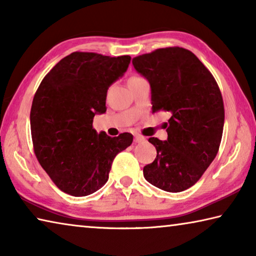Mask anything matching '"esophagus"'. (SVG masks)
Here are the masks:
<instances>
[{
	"label": "esophagus",
	"instance_id": "34e87169",
	"mask_svg": "<svg viewBox=\"0 0 256 256\" xmlns=\"http://www.w3.org/2000/svg\"><path fill=\"white\" fill-rule=\"evenodd\" d=\"M144 141H146L144 136H134V142H136V144H142V142H144Z\"/></svg>",
	"mask_w": 256,
	"mask_h": 256
}]
</instances>
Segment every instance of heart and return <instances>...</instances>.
Instances as JSON below:
<instances>
[{"label":"heart","instance_id":"heart-1","mask_svg":"<svg viewBox=\"0 0 256 256\" xmlns=\"http://www.w3.org/2000/svg\"><path fill=\"white\" fill-rule=\"evenodd\" d=\"M138 78H140V76H132L131 78H130V79H128V81H132V80H136V79H138Z\"/></svg>","mask_w":256,"mask_h":256}]
</instances>
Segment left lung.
Here are the masks:
<instances>
[{"label": "left lung", "instance_id": "1", "mask_svg": "<svg viewBox=\"0 0 256 256\" xmlns=\"http://www.w3.org/2000/svg\"><path fill=\"white\" fill-rule=\"evenodd\" d=\"M149 81L152 112H168V138H150L157 157L144 168L156 188L177 193L190 188L214 162L222 142L224 108L211 72L192 52L166 47L132 60Z\"/></svg>", "mask_w": 256, "mask_h": 256}]
</instances>
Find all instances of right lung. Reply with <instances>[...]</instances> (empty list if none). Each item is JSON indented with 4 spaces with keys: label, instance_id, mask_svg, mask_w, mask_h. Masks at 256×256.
Here are the masks:
<instances>
[{
    "label": "right lung",
    "instance_id": "obj_1",
    "mask_svg": "<svg viewBox=\"0 0 256 256\" xmlns=\"http://www.w3.org/2000/svg\"><path fill=\"white\" fill-rule=\"evenodd\" d=\"M130 60L128 55L74 52L47 73L34 94L30 110L34 154L64 193L86 196L102 188L116 154L132 144L131 133L110 138L92 128L94 115L106 112L108 88Z\"/></svg>",
    "mask_w": 256,
    "mask_h": 256
}]
</instances>
